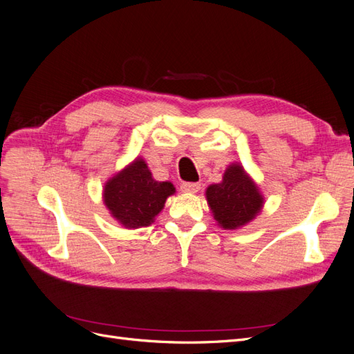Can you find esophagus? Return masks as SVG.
<instances>
[{"label":"esophagus","mask_w":354,"mask_h":354,"mask_svg":"<svg viewBox=\"0 0 354 354\" xmlns=\"http://www.w3.org/2000/svg\"><path fill=\"white\" fill-rule=\"evenodd\" d=\"M199 189H201L199 183H183L181 185V192H185V194H196Z\"/></svg>","instance_id":"esophagus-1"}]
</instances>
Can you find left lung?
Masks as SVG:
<instances>
[{
    "mask_svg": "<svg viewBox=\"0 0 354 354\" xmlns=\"http://www.w3.org/2000/svg\"><path fill=\"white\" fill-rule=\"evenodd\" d=\"M205 196L214 220L224 230L246 226L264 205L259 186L239 162L230 164L224 171L221 183L209 185Z\"/></svg>",
    "mask_w": 354,
    "mask_h": 354,
    "instance_id": "obj_1",
    "label": "left lung"
}]
</instances>
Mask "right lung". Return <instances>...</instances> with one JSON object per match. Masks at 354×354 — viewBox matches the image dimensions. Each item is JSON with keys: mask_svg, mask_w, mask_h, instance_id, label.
<instances>
[{"mask_svg": "<svg viewBox=\"0 0 354 354\" xmlns=\"http://www.w3.org/2000/svg\"><path fill=\"white\" fill-rule=\"evenodd\" d=\"M174 194V185L155 180L146 160L137 156L106 181L103 202L122 227L140 229L151 226L164 209L167 198Z\"/></svg>", "mask_w": 354, "mask_h": 354, "instance_id": "right-lung-1", "label": "right lung"}]
</instances>
